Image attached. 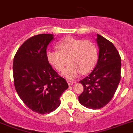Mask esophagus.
Segmentation results:
<instances>
[{
  "mask_svg": "<svg viewBox=\"0 0 133 133\" xmlns=\"http://www.w3.org/2000/svg\"><path fill=\"white\" fill-rule=\"evenodd\" d=\"M67 82L68 83L69 85H72L74 84V81L72 80H70V79H67Z\"/></svg>",
  "mask_w": 133,
  "mask_h": 133,
  "instance_id": "34e87169",
  "label": "esophagus"
}]
</instances>
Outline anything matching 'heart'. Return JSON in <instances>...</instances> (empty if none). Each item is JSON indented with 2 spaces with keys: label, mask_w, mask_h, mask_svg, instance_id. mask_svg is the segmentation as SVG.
<instances>
[{
  "label": "heart",
  "mask_w": 133,
  "mask_h": 133,
  "mask_svg": "<svg viewBox=\"0 0 133 133\" xmlns=\"http://www.w3.org/2000/svg\"><path fill=\"white\" fill-rule=\"evenodd\" d=\"M58 50H49L46 57L50 63L58 71H61L68 63L62 74L72 79L81 72L87 74L95 66L98 59V50L94 42L91 41L68 36L57 44Z\"/></svg>",
  "instance_id": "obj_1"
}]
</instances>
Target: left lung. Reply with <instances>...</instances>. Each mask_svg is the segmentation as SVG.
<instances>
[{"mask_svg": "<svg viewBox=\"0 0 133 133\" xmlns=\"http://www.w3.org/2000/svg\"><path fill=\"white\" fill-rule=\"evenodd\" d=\"M99 57L95 68L80 80L84 91L79 102L86 108L97 110L104 107L113 98L120 81L121 57L113 43L97 34Z\"/></svg>", "mask_w": 133, "mask_h": 133, "instance_id": "left-lung-1", "label": "left lung"}]
</instances>
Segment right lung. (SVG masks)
Here are the masks:
<instances>
[{"mask_svg":"<svg viewBox=\"0 0 133 133\" xmlns=\"http://www.w3.org/2000/svg\"><path fill=\"white\" fill-rule=\"evenodd\" d=\"M53 34H41L28 39L14 57L13 78L20 99L31 110L49 114L59 106L60 97L68 88L66 80L59 76L46 57L48 44Z\"/></svg>","mask_w":133,"mask_h":133,"instance_id":"right-lung-1","label":"right lung"}]
</instances>
